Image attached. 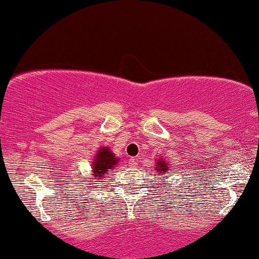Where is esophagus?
<instances>
[{"mask_svg": "<svg viewBox=\"0 0 259 259\" xmlns=\"http://www.w3.org/2000/svg\"><path fill=\"white\" fill-rule=\"evenodd\" d=\"M127 165H129L130 167H135L136 165H138V160L134 159V158H130L129 161H127Z\"/></svg>", "mask_w": 259, "mask_h": 259, "instance_id": "34e87169", "label": "esophagus"}]
</instances>
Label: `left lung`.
<instances>
[{
	"label": "left lung",
	"mask_w": 259,
	"mask_h": 259,
	"mask_svg": "<svg viewBox=\"0 0 259 259\" xmlns=\"http://www.w3.org/2000/svg\"><path fill=\"white\" fill-rule=\"evenodd\" d=\"M155 170L158 171L157 175H165V172H166L167 170H169V165H167L166 160L164 159V158H160L159 160L157 161V165H155Z\"/></svg>",
	"instance_id": "1"
}]
</instances>
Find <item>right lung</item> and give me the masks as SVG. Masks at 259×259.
Returning <instances> with one entry per match:
<instances>
[{"label": "right lung", "mask_w": 259, "mask_h": 259, "mask_svg": "<svg viewBox=\"0 0 259 259\" xmlns=\"http://www.w3.org/2000/svg\"><path fill=\"white\" fill-rule=\"evenodd\" d=\"M119 159L112 153V151L108 147H101L96 153L94 161H93V176L101 179L106 174L113 170Z\"/></svg>", "instance_id": "add662e5"}]
</instances>
